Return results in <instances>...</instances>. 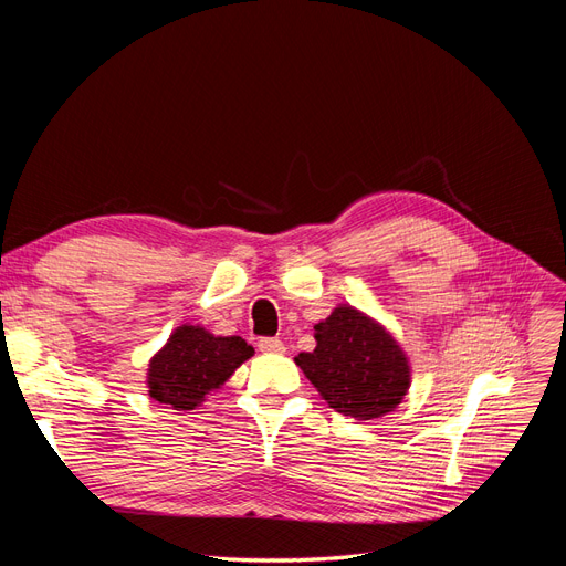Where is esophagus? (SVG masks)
<instances>
[{
    "label": "esophagus",
    "mask_w": 566,
    "mask_h": 566,
    "mask_svg": "<svg viewBox=\"0 0 566 566\" xmlns=\"http://www.w3.org/2000/svg\"><path fill=\"white\" fill-rule=\"evenodd\" d=\"M256 347H260V352H264V354H283L285 352V345L279 337H262L260 342H256Z\"/></svg>",
    "instance_id": "obj_1"
}]
</instances>
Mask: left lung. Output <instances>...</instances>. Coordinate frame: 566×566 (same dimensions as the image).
I'll use <instances>...</instances> for the list:
<instances>
[{
    "mask_svg": "<svg viewBox=\"0 0 566 566\" xmlns=\"http://www.w3.org/2000/svg\"><path fill=\"white\" fill-rule=\"evenodd\" d=\"M314 331L316 349L295 356V364L331 408L373 420L401 403L410 387L408 358L380 323L342 304Z\"/></svg>",
    "mask_w": 566,
    "mask_h": 566,
    "instance_id": "8db88e82",
    "label": "left lung"
}]
</instances>
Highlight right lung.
Returning <instances> with one entry per match:
<instances>
[{"instance_id": "1", "label": "right lung", "mask_w": 566, "mask_h": 566, "mask_svg": "<svg viewBox=\"0 0 566 566\" xmlns=\"http://www.w3.org/2000/svg\"><path fill=\"white\" fill-rule=\"evenodd\" d=\"M252 354L238 335L214 337L200 325H179L148 364L150 399L175 410H193Z\"/></svg>"}]
</instances>
